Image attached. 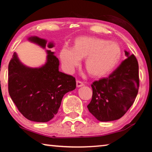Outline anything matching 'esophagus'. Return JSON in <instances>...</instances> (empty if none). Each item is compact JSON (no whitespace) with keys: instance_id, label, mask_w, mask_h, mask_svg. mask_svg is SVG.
Wrapping results in <instances>:
<instances>
[{"instance_id":"1","label":"esophagus","mask_w":152,"mask_h":152,"mask_svg":"<svg viewBox=\"0 0 152 152\" xmlns=\"http://www.w3.org/2000/svg\"><path fill=\"white\" fill-rule=\"evenodd\" d=\"M84 86L83 82L80 81V80H76V86L77 87H80V86Z\"/></svg>"}]
</instances>
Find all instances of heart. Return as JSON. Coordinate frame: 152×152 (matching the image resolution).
I'll list each match as a JSON object with an SVG mask.
<instances>
[{
    "label": "heart",
    "instance_id": "b5f03b06",
    "mask_svg": "<svg viewBox=\"0 0 152 152\" xmlns=\"http://www.w3.org/2000/svg\"><path fill=\"white\" fill-rule=\"evenodd\" d=\"M121 57V49L116 42L100 38L82 37L76 40L74 48L64 47L60 52L63 67L72 73L85 58L84 66L90 75L101 77L114 69Z\"/></svg>",
    "mask_w": 152,
    "mask_h": 152
}]
</instances>
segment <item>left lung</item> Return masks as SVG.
Here are the masks:
<instances>
[{
  "instance_id": "left-lung-1",
  "label": "left lung",
  "mask_w": 152,
  "mask_h": 152,
  "mask_svg": "<svg viewBox=\"0 0 152 152\" xmlns=\"http://www.w3.org/2000/svg\"><path fill=\"white\" fill-rule=\"evenodd\" d=\"M127 58L109 77L92 82L88 110L100 121L122 117L132 107L140 86L139 65L135 56L125 51Z\"/></svg>"
}]
</instances>
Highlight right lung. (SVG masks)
<instances>
[{"label":"right lung","instance_id":"1","mask_svg":"<svg viewBox=\"0 0 152 152\" xmlns=\"http://www.w3.org/2000/svg\"><path fill=\"white\" fill-rule=\"evenodd\" d=\"M31 42L45 48L46 41L37 37ZM53 43L48 47L53 48ZM47 62L39 68H31L20 62L14 53L9 64L8 88L19 112L30 121L48 122L57 114L64 95L76 88V79L59 71V60L48 50Z\"/></svg>","mask_w":152,"mask_h":152}]
</instances>
